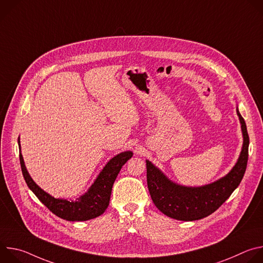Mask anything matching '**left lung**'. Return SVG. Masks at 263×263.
Here are the masks:
<instances>
[{"label": "left lung", "instance_id": "8db88e82", "mask_svg": "<svg viewBox=\"0 0 263 263\" xmlns=\"http://www.w3.org/2000/svg\"><path fill=\"white\" fill-rule=\"evenodd\" d=\"M241 124L243 144L240 156L223 178L201 187H186L168 180L152 162L146 160L147 189L155 206L165 215L178 220H197L218 209L241 182L249 157V134L243 118L237 110Z\"/></svg>", "mask_w": 263, "mask_h": 263}]
</instances>
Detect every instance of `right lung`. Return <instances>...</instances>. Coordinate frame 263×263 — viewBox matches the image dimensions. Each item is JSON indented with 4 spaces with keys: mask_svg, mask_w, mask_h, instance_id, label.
<instances>
[{
    "mask_svg": "<svg viewBox=\"0 0 263 263\" xmlns=\"http://www.w3.org/2000/svg\"><path fill=\"white\" fill-rule=\"evenodd\" d=\"M132 155L133 153L128 151L112 158L100 173L88 192L76 201L55 199L54 197L44 192L32 180L29 173L27 172L22 154H20V162L23 176L28 187L39 198V200L45 206H47L50 211L63 219L70 221H80L95 218L105 212L109 205L112 186H114V183L122 166L132 157Z\"/></svg>",
    "mask_w": 263,
    "mask_h": 263,
    "instance_id": "1",
    "label": "right lung"
}]
</instances>
